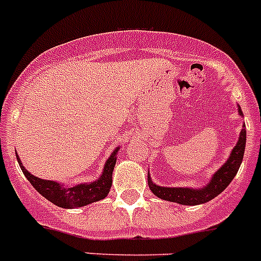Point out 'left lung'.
<instances>
[{"label": "left lung", "instance_id": "1", "mask_svg": "<svg viewBox=\"0 0 261 261\" xmlns=\"http://www.w3.org/2000/svg\"><path fill=\"white\" fill-rule=\"evenodd\" d=\"M239 114L243 115L240 107H239ZM245 141H247V131H245V128H243L237 145L230 152L229 160L226 161L224 166H221V169L216 171L215 175L212 177V181L202 189L193 190L188 189V188H162V186L152 184L151 178L149 177L147 182H149L150 189L156 197H160L162 200L182 205L205 204L207 201L213 200L215 197L219 196L220 193L225 189L226 186L229 185L239 171V167H240L243 156H244Z\"/></svg>", "mask_w": 261, "mask_h": 261}]
</instances>
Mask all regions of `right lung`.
<instances>
[{
    "label": "right lung",
    "instance_id": "right-lung-1",
    "mask_svg": "<svg viewBox=\"0 0 261 261\" xmlns=\"http://www.w3.org/2000/svg\"><path fill=\"white\" fill-rule=\"evenodd\" d=\"M116 152H118V149L112 152V155L106 162L103 174L100 175V178L97 181L91 182V184L76 185L73 188H65V186L60 185V184H57L55 181L37 178L35 175H32L22 166V164L20 162V158H17V161H18L21 170L28 178V181L31 182L32 186L41 196L45 197L46 200L61 207H79L91 204V202H95V201L103 200L109 194L112 184V171H114L116 162Z\"/></svg>",
    "mask_w": 261,
    "mask_h": 261
}]
</instances>
